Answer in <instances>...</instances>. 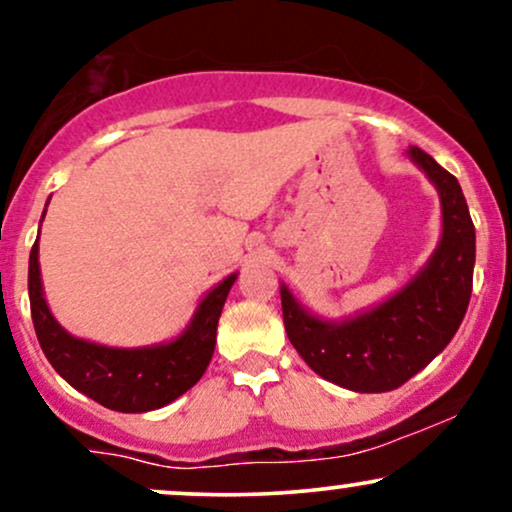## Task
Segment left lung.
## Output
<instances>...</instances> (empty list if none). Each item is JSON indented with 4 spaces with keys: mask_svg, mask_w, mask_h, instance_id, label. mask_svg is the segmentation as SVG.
<instances>
[{
    "mask_svg": "<svg viewBox=\"0 0 512 512\" xmlns=\"http://www.w3.org/2000/svg\"><path fill=\"white\" fill-rule=\"evenodd\" d=\"M409 158L436 185L443 233L428 262L383 303L325 320L305 310L281 284L289 342L320 378L354 392H390L414 378L455 337L472 296L477 236L455 175L419 146Z\"/></svg>",
    "mask_w": 512,
    "mask_h": 512,
    "instance_id": "obj_1",
    "label": "left lung"
}]
</instances>
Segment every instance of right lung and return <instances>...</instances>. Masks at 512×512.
Wrapping results in <instances>:
<instances>
[{
  "instance_id": "right-lung-1",
  "label": "right lung",
  "mask_w": 512,
  "mask_h": 512,
  "mask_svg": "<svg viewBox=\"0 0 512 512\" xmlns=\"http://www.w3.org/2000/svg\"><path fill=\"white\" fill-rule=\"evenodd\" d=\"M236 279L238 274H231L221 284H216L199 301L190 325L175 339L122 349V346L86 342L64 330L45 301L38 240L28 260L31 315L43 354L74 390L122 414H142V411L166 407L202 378L214 356L216 325H219L223 303Z\"/></svg>"
}]
</instances>
